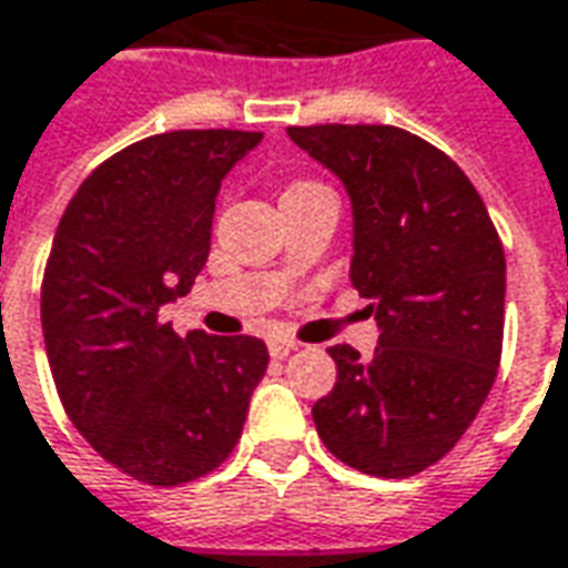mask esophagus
<instances>
[{
    "mask_svg": "<svg viewBox=\"0 0 568 568\" xmlns=\"http://www.w3.org/2000/svg\"><path fill=\"white\" fill-rule=\"evenodd\" d=\"M267 351H271L273 359H285L288 353L297 351V341L285 338V335H271V338H267Z\"/></svg>",
    "mask_w": 568,
    "mask_h": 568,
    "instance_id": "34e87169",
    "label": "esophagus"
}]
</instances>
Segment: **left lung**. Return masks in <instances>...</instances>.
I'll use <instances>...</instances> for the list:
<instances>
[{
	"mask_svg": "<svg viewBox=\"0 0 568 568\" xmlns=\"http://www.w3.org/2000/svg\"><path fill=\"white\" fill-rule=\"evenodd\" d=\"M351 196V283L378 320L363 359L328 347L338 381L313 406L325 449L403 479L439 462L486 403L505 335V248L455 162L394 125L288 129Z\"/></svg>",
	"mask_w": 568,
	"mask_h": 568,
	"instance_id": "left-lung-1",
	"label": "left lung"
}]
</instances>
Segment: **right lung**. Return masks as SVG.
Masks as SVG:
<instances>
[{
	"mask_svg": "<svg viewBox=\"0 0 568 568\" xmlns=\"http://www.w3.org/2000/svg\"><path fill=\"white\" fill-rule=\"evenodd\" d=\"M261 132H165L110 156L63 212L42 280L61 403L94 452L150 486L215 470L243 434L267 347L174 335L162 304L209 261L221 181Z\"/></svg>",
	"mask_w": 568,
	"mask_h": 568,
	"instance_id": "right-lung-1",
	"label": "right lung"
}]
</instances>
